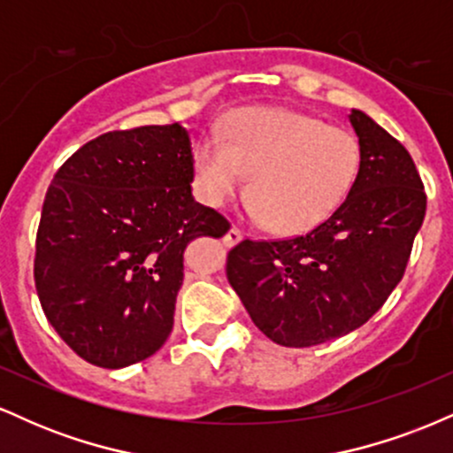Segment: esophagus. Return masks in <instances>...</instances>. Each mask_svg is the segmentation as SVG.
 I'll return each mask as SVG.
<instances>
[{"label": "esophagus", "instance_id": "obj_1", "mask_svg": "<svg viewBox=\"0 0 453 453\" xmlns=\"http://www.w3.org/2000/svg\"><path fill=\"white\" fill-rule=\"evenodd\" d=\"M241 241H242V232L238 230L236 226H232L230 230L226 232V236H223V242H226L227 247H234V244H238Z\"/></svg>", "mask_w": 453, "mask_h": 453}]
</instances>
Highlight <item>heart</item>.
Wrapping results in <instances>:
<instances>
[{"label":"heart","mask_w":453,"mask_h":453,"mask_svg":"<svg viewBox=\"0 0 453 453\" xmlns=\"http://www.w3.org/2000/svg\"><path fill=\"white\" fill-rule=\"evenodd\" d=\"M362 164L351 132L279 108H242L194 153L202 200L223 206L249 183L253 215L277 234H303L349 196Z\"/></svg>","instance_id":"1"}]
</instances>
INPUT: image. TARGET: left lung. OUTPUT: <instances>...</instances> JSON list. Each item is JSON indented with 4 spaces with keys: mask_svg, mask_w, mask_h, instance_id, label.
Listing matches in <instances>:
<instances>
[{
    "mask_svg": "<svg viewBox=\"0 0 453 453\" xmlns=\"http://www.w3.org/2000/svg\"><path fill=\"white\" fill-rule=\"evenodd\" d=\"M349 121L362 164L339 209L300 236L244 238L227 253V280L277 345H321L366 324L403 279L422 227L426 191L409 150L362 111Z\"/></svg>",
    "mask_w": 453,
    "mask_h": 453,
    "instance_id": "8db88e82",
    "label": "left lung"
}]
</instances>
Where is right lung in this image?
Here are the masks:
<instances>
[{
    "instance_id": "add662e5",
    "label": "right lung",
    "mask_w": 453,
    "mask_h": 453,
    "mask_svg": "<svg viewBox=\"0 0 453 453\" xmlns=\"http://www.w3.org/2000/svg\"><path fill=\"white\" fill-rule=\"evenodd\" d=\"M191 180L179 123L102 134L57 170L35 236V292L82 360L123 368L170 336L185 247L230 230L194 200Z\"/></svg>"
}]
</instances>
